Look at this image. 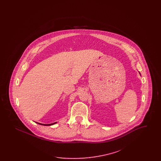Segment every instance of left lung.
I'll return each instance as SVG.
<instances>
[{
	"label": "left lung",
	"instance_id": "8db88e82",
	"mask_svg": "<svg viewBox=\"0 0 161 161\" xmlns=\"http://www.w3.org/2000/svg\"><path fill=\"white\" fill-rule=\"evenodd\" d=\"M139 74H140V73H139Z\"/></svg>",
	"mask_w": 161,
	"mask_h": 161
}]
</instances>
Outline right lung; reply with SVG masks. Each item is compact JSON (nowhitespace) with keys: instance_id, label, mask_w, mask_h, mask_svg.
<instances>
[{"instance_id":"1","label":"right lung","mask_w":161,"mask_h":161,"mask_svg":"<svg viewBox=\"0 0 161 161\" xmlns=\"http://www.w3.org/2000/svg\"><path fill=\"white\" fill-rule=\"evenodd\" d=\"M37 123V124H40V125H46V126H47V125H52L55 124H56L57 123H52V124H41V123Z\"/></svg>"}]
</instances>
